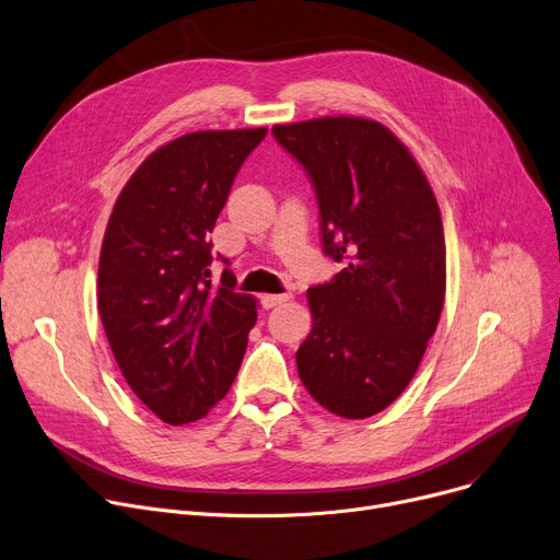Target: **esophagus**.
<instances>
[{
  "label": "esophagus",
  "mask_w": 560,
  "mask_h": 560,
  "mask_svg": "<svg viewBox=\"0 0 560 560\" xmlns=\"http://www.w3.org/2000/svg\"><path fill=\"white\" fill-rule=\"evenodd\" d=\"M289 299H291V293H265L259 301H261V307L271 310V307H276V305L287 303Z\"/></svg>",
  "instance_id": "1"
}]
</instances>
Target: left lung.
I'll return each mask as SVG.
<instances>
[{
  "mask_svg": "<svg viewBox=\"0 0 560 560\" xmlns=\"http://www.w3.org/2000/svg\"><path fill=\"white\" fill-rule=\"evenodd\" d=\"M307 170L323 250L343 261L307 289L312 332L295 352L310 396L348 420L386 409L413 380L445 301L443 221L420 164L366 117L276 124Z\"/></svg>",
  "mask_w": 560,
  "mask_h": 560,
  "instance_id": "8db88e82",
  "label": "left lung"
}]
</instances>
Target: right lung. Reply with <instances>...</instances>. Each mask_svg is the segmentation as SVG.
I'll use <instances>...</instances> for the list:
<instances>
[{"label": "right lung", "mask_w": 560, "mask_h": 560, "mask_svg": "<svg viewBox=\"0 0 560 560\" xmlns=\"http://www.w3.org/2000/svg\"><path fill=\"white\" fill-rule=\"evenodd\" d=\"M267 128L196 130L155 149L119 191L98 257V316L130 390L162 420L203 418L235 382L257 301L228 269L210 280V233Z\"/></svg>", "instance_id": "add662e5"}]
</instances>
